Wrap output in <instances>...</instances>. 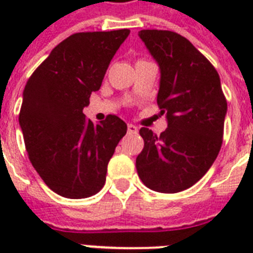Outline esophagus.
Wrapping results in <instances>:
<instances>
[{"label":"esophagus","instance_id":"1","mask_svg":"<svg viewBox=\"0 0 253 253\" xmlns=\"http://www.w3.org/2000/svg\"><path fill=\"white\" fill-rule=\"evenodd\" d=\"M127 131H128V134H138V127L132 125V123H128L127 125Z\"/></svg>","mask_w":253,"mask_h":253}]
</instances>
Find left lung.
<instances>
[{"label":"left lung","instance_id":"left-lung-1","mask_svg":"<svg viewBox=\"0 0 253 253\" xmlns=\"http://www.w3.org/2000/svg\"><path fill=\"white\" fill-rule=\"evenodd\" d=\"M139 37L160 67L158 105L168 127L160 135L139 130L144 148L136 170L155 192H182L219 154L227 101L216 69L186 38L168 30H142Z\"/></svg>","mask_w":253,"mask_h":253}]
</instances>
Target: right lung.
<instances>
[{
	"label": "right lung",
	"instance_id": "obj_1",
	"mask_svg": "<svg viewBox=\"0 0 253 253\" xmlns=\"http://www.w3.org/2000/svg\"><path fill=\"white\" fill-rule=\"evenodd\" d=\"M130 30L76 33L59 43L27 80L19 125L29 159L51 190L65 198L94 196L127 125L107 115L99 125L83 109L101 87Z\"/></svg>",
	"mask_w": 253,
	"mask_h": 253
}]
</instances>
